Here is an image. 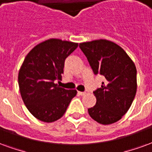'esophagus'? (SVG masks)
Returning a JSON list of instances; mask_svg holds the SVG:
<instances>
[{
    "label": "esophagus",
    "mask_w": 152,
    "mask_h": 152,
    "mask_svg": "<svg viewBox=\"0 0 152 152\" xmlns=\"http://www.w3.org/2000/svg\"><path fill=\"white\" fill-rule=\"evenodd\" d=\"M78 94L80 95V96H84L85 94V92H80V91H78Z\"/></svg>",
    "instance_id": "obj_1"
}]
</instances>
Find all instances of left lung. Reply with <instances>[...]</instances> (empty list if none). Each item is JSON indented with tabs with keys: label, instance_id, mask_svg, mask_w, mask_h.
<instances>
[{
	"label": "left lung",
	"instance_id": "obj_1",
	"mask_svg": "<svg viewBox=\"0 0 152 152\" xmlns=\"http://www.w3.org/2000/svg\"><path fill=\"white\" fill-rule=\"evenodd\" d=\"M80 50L95 75L105 81L93 92L96 104L88 109L93 120L103 125L118 122L130 109L137 90V70L134 62L118 45L100 39L82 42Z\"/></svg>",
	"mask_w": 152,
	"mask_h": 152
}]
</instances>
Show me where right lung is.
I'll use <instances>...</instances> for the list:
<instances>
[{
  "label": "right lung",
  "mask_w": 152,
  "mask_h": 152,
  "mask_svg": "<svg viewBox=\"0 0 152 152\" xmlns=\"http://www.w3.org/2000/svg\"><path fill=\"white\" fill-rule=\"evenodd\" d=\"M78 43L51 39L30 50L18 73V85L24 104L31 114L44 122H55L67 110L76 90L60 88L65 59Z\"/></svg>",
  "instance_id": "obj_1"
}]
</instances>
